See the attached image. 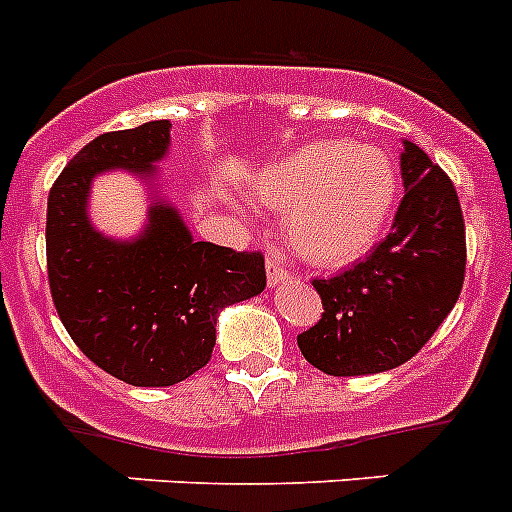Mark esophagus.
<instances>
[{
	"label": "esophagus",
	"mask_w": 512,
	"mask_h": 512,
	"mask_svg": "<svg viewBox=\"0 0 512 512\" xmlns=\"http://www.w3.org/2000/svg\"><path fill=\"white\" fill-rule=\"evenodd\" d=\"M293 275L291 270H286L281 265V260H275L273 255L268 257V283L270 286H283V283H291Z\"/></svg>",
	"instance_id": "1"
}]
</instances>
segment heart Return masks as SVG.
I'll return each instance as SVG.
<instances>
[{
	"label": "heart",
	"mask_w": 512,
	"mask_h": 512,
	"mask_svg": "<svg viewBox=\"0 0 512 512\" xmlns=\"http://www.w3.org/2000/svg\"><path fill=\"white\" fill-rule=\"evenodd\" d=\"M252 195L286 213L293 252L311 265L340 268L379 242L399 198L394 159L345 139L311 141L252 177Z\"/></svg>",
	"instance_id": "obj_1"
}]
</instances>
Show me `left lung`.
<instances>
[{
	"label": "left lung",
	"instance_id": "1",
	"mask_svg": "<svg viewBox=\"0 0 512 512\" xmlns=\"http://www.w3.org/2000/svg\"><path fill=\"white\" fill-rule=\"evenodd\" d=\"M404 198L386 239L335 278H314L322 317L301 332L306 361L330 376L407 363L459 301L466 229L451 177L412 141L402 151Z\"/></svg>",
	"mask_w": 512,
	"mask_h": 512
}]
</instances>
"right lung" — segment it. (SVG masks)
Here are the masks:
<instances>
[{
    "label": "right lung",
    "mask_w": 512,
    "mask_h": 512,
    "mask_svg": "<svg viewBox=\"0 0 512 512\" xmlns=\"http://www.w3.org/2000/svg\"><path fill=\"white\" fill-rule=\"evenodd\" d=\"M170 121L102 133L77 151L48 193L46 262L61 324L95 366L133 386H172L201 371L224 306L265 288L262 252L193 242L167 203L151 206L136 242H110L87 221L97 172L149 177L170 144Z\"/></svg>",
    "instance_id": "obj_1"
}]
</instances>
